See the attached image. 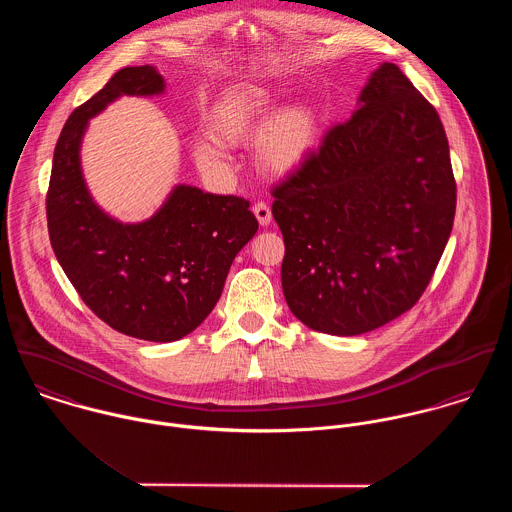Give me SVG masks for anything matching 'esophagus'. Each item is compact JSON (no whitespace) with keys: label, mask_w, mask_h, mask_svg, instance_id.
Masks as SVG:
<instances>
[{"label":"esophagus","mask_w":512,"mask_h":512,"mask_svg":"<svg viewBox=\"0 0 512 512\" xmlns=\"http://www.w3.org/2000/svg\"><path fill=\"white\" fill-rule=\"evenodd\" d=\"M252 211H254L256 219H258V222H260L262 226H268V224L272 222V209H270L268 203L258 201V203L252 207Z\"/></svg>","instance_id":"34e87169"}]
</instances>
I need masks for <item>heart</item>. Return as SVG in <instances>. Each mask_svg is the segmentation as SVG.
Returning <instances> with one entry per match:
<instances>
[{"instance_id":"obj_1","label":"heart","mask_w":512,"mask_h":512,"mask_svg":"<svg viewBox=\"0 0 512 512\" xmlns=\"http://www.w3.org/2000/svg\"><path fill=\"white\" fill-rule=\"evenodd\" d=\"M278 92L260 86H236L215 106L211 114V132L222 142H240L254 134L262 120L278 106ZM323 136V116L309 102H295L274 112L260 128L256 138L258 159L274 173H288L305 163L319 146ZM195 159L203 169L220 171L226 167V155L219 146L199 142L193 147Z\"/></svg>"}]
</instances>
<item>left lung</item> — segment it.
I'll return each mask as SVG.
<instances>
[{
	"mask_svg": "<svg viewBox=\"0 0 512 512\" xmlns=\"http://www.w3.org/2000/svg\"><path fill=\"white\" fill-rule=\"evenodd\" d=\"M455 191L436 108L382 63L355 114L272 191L293 315L351 337L412 309L451 234Z\"/></svg>",
	"mask_w": 512,
	"mask_h": 512,
	"instance_id": "left-lung-1",
	"label": "left lung"
}]
</instances>
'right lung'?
I'll return each instance as SVG.
<instances>
[{"mask_svg": "<svg viewBox=\"0 0 512 512\" xmlns=\"http://www.w3.org/2000/svg\"><path fill=\"white\" fill-rule=\"evenodd\" d=\"M163 90V76L149 65L114 74L67 120L47 191L51 246L80 299L118 333L153 343L177 341L207 319L234 256L258 230L246 199L191 185H177L136 224L108 217L92 201L80 169L88 120L124 94Z\"/></svg>", "mask_w": 512, "mask_h": 512, "instance_id": "right-lung-1", "label": "right lung"}]
</instances>
